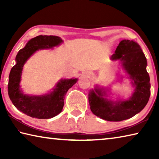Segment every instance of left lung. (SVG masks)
<instances>
[{
	"mask_svg": "<svg viewBox=\"0 0 159 159\" xmlns=\"http://www.w3.org/2000/svg\"><path fill=\"white\" fill-rule=\"evenodd\" d=\"M111 60H120L123 68L133 80L135 90L126 101L113 102L102 98L104 92L95 89L90 92L88 99L94 114L108 121H121L140 112L149 99L150 79L147 73V59L139 45L130 40L119 43Z\"/></svg>",
	"mask_w": 159,
	"mask_h": 159,
	"instance_id": "1",
	"label": "left lung"
}]
</instances>
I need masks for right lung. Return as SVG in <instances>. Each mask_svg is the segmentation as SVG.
Returning a JSON list of instances; mask_svg holds the SVG:
<instances>
[{"label":"right lung","mask_w":159,"mask_h":159,"mask_svg":"<svg viewBox=\"0 0 159 159\" xmlns=\"http://www.w3.org/2000/svg\"><path fill=\"white\" fill-rule=\"evenodd\" d=\"M61 42L62 40L58 36L41 35L31 39L16 56L17 64L12 66L9 75V98L19 111L32 118L48 119L60 114L63 109L66 93L77 81V79L61 80L53 92L44 96L25 95L20 90L21 70L26 60L36 50L52 48Z\"/></svg>","instance_id":"1"}]
</instances>
